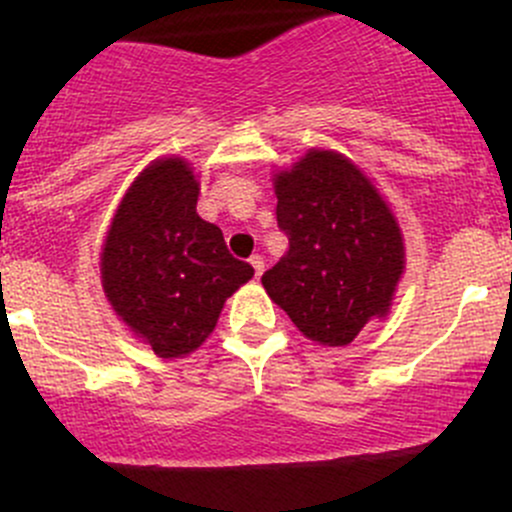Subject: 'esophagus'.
I'll return each mask as SVG.
<instances>
[{"label": "esophagus", "instance_id": "esophagus-1", "mask_svg": "<svg viewBox=\"0 0 512 512\" xmlns=\"http://www.w3.org/2000/svg\"><path fill=\"white\" fill-rule=\"evenodd\" d=\"M251 266H254V273H256V278H258L263 273V258L258 256V254L251 256Z\"/></svg>", "mask_w": 512, "mask_h": 512}]
</instances>
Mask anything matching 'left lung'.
<instances>
[{"mask_svg":"<svg viewBox=\"0 0 512 512\" xmlns=\"http://www.w3.org/2000/svg\"><path fill=\"white\" fill-rule=\"evenodd\" d=\"M276 197L288 254L263 273V288L305 337L347 345L392 305L404 271L397 221L370 179L330 150L281 172Z\"/></svg>","mask_w":512,"mask_h":512,"instance_id":"left-lung-1","label":"left lung"}]
</instances>
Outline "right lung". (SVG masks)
<instances>
[{
  "label": "right lung",
  "instance_id": "1",
  "mask_svg": "<svg viewBox=\"0 0 512 512\" xmlns=\"http://www.w3.org/2000/svg\"><path fill=\"white\" fill-rule=\"evenodd\" d=\"M199 184L179 157L155 162L120 202L105 239L100 276L115 313L160 357L197 350L224 300L254 268L226 249L197 214Z\"/></svg>",
  "mask_w": 512,
  "mask_h": 512
}]
</instances>
